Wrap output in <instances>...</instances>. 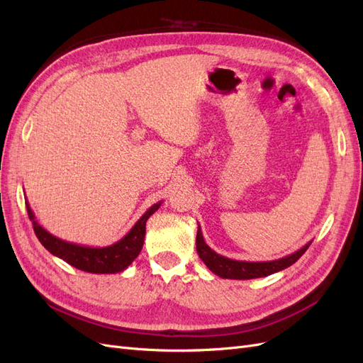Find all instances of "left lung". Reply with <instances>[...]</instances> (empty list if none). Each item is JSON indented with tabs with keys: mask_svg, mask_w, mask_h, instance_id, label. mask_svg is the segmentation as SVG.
Here are the masks:
<instances>
[{
	"mask_svg": "<svg viewBox=\"0 0 363 363\" xmlns=\"http://www.w3.org/2000/svg\"><path fill=\"white\" fill-rule=\"evenodd\" d=\"M196 252H199L200 259L204 262V265L211 269L215 276L221 279H233V280H250V279H259V277H267L271 276L274 272H279L284 268H288L298 260L306 250L309 248L312 244L307 242L300 250L289 256H284L277 260H269V262H245V260H233L225 256L218 255L211 247L206 244L203 238L201 227L199 225V232H196Z\"/></svg>",
	"mask_w": 363,
	"mask_h": 363,
	"instance_id": "1",
	"label": "left lung"
}]
</instances>
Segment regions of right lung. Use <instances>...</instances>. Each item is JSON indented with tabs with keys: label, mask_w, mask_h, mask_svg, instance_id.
Here are the masks:
<instances>
[{
	"label": "right lung",
	"mask_w": 363,
	"mask_h": 363,
	"mask_svg": "<svg viewBox=\"0 0 363 363\" xmlns=\"http://www.w3.org/2000/svg\"><path fill=\"white\" fill-rule=\"evenodd\" d=\"M162 201L152 204L148 211L142 215L138 223L131 227L130 232L119 239L118 242L107 247H87L80 244H72L47 232L33 213L28 201H26L28 218L35 228L39 242L45 247L52 256H56L71 267L92 274H116L128 268L133 260L139 256L145 239L147 219L160 207Z\"/></svg>",
	"instance_id": "right-lung-1"
}]
</instances>
